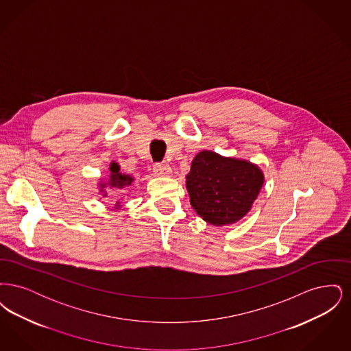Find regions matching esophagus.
<instances>
[{
	"label": "esophagus",
	"instance_id": "esophagus-1",
	"mask_svg": "<svg viewBox=\"0 0 351 351\" xmlns=\"http://www.w3.org/2000/svg\"><path fill=\"white\" fill-rule=\"evenodd\" d=\"M154 173L156 176H169L172 173V169L168 165H163V163H156L154 166Z\"/></svg>",
	"mask_w": 351,
	"mask_h": 351
}]
</instances>
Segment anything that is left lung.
Listing matches in <instances>:
<instances>
[{
	"mask_svg": "<svg viewBox=\"0 0 351 351\" xmlns=\"http://www.w3.org/2000/svg\"><path fill=\"white\" fill-rule=\"evenodd\" d=\"M265 182L259 168L246 160L202 151L186 175L191 205L209 223L226 225L251 209Z\"/></svg>",
	"mask_w": 351,
	"mask_h": 351,
	"instance_id": "8db88e82",
	"label": "left lung"
}]
</instances>
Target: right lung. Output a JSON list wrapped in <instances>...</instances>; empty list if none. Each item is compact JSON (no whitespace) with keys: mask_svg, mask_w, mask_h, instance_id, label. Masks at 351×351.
<instances>
[{"mask_svg":"<svg viewBox=\"0 0 351 351\" xmlns=\"http://www.w3.org/2000/svg\"><path fill=\"white\" fill-rule=\"evenodd\" d=\"M112 175H110V185L112 186H123V185H130L133 182V178L129 175H122L119 173V167L117 165H112L110 167Z\"/></svg>","mask_w":351,"mask_h":351,"instance_id":"right-lung-1","label":"right lung"}]
</instances>
